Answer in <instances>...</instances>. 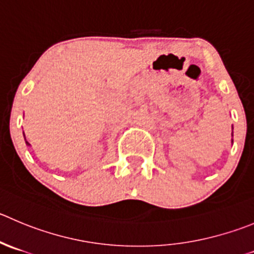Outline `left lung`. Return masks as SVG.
<instances>
[{
	"label": "left lung",
	"mask_w": 254,
	"mask_h": 254,
	"mask_svg": "<svg viewBox=\"0 0 254 254\" xmlns=\"http://www.w3.org/2000/svg\"><path fill=\"white\" fill-rule=\"evenodd\" d=\"M232 137H233V126H232ZM232 143H233V138H232Z\"/></svg>",
	"instance_id": "1"
}]
</instances>
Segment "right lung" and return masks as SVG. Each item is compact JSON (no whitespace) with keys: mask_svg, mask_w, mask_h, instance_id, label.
<instances>
[{"mask_svg":"<svg viewBox=\"0 0 254 254\" xmlns=\"http://www.w3.org/2000/svg\"><path fill=\"white\" fill-rule=\"evenodd\" d=\"M23 137H25V142H26V144H27V146H31V144H30V143H28V142H27V141H26V136H25V133H23Z\"/></svg>","mask_w":254,"mask_h":254,"instance_id":"1","label":"right lung"}]
</instances>
